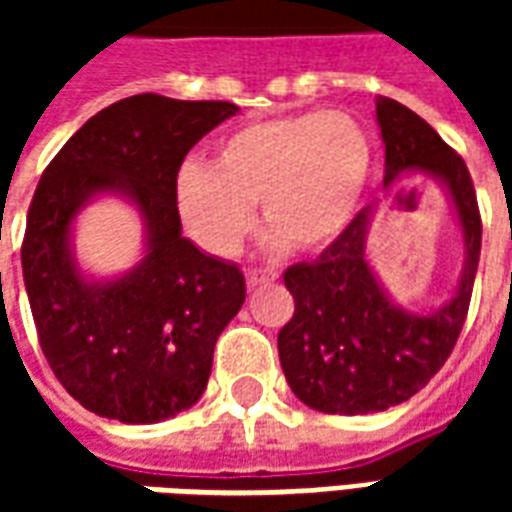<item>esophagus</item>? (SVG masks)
<instances>
[{
  "mask_svg": "<svg viewBox=\"0 0 512 512\" xmlns=\"http://www.w3.org/2000/svg\"><path fill=\"white\" fill-rule=\"evenodd\" d=\"M279 274L277 271H271V268H246V282L257 288V285H266V282H274Z\"/></svg>",
  "mask_w": 512,
  "mask_h": 512,
  "instance_id": "34e87169",
  "label": "esophagus"
}]
</instances>
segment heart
Listing matches in <instances>:
<instances>
[{"instance_id": "b5f03b06", "label": "heart", "mask_w": 512, "mask_h": 512, "mask_svg": "<svg viewBox=\"0 0 512 512\" xmlns=\"http://www.w3.org/2000/svg\"><path fill=\"white\" fill-rule=\"evenodd\" d=\"M373 172V142L345 112L257 120L216 142L213 167L180 164L175 208L186 233L211 255H235L255 224L268 244L301 252L329 246L359 211Z\"/></svg>"}]
</instances>
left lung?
<instances>
[{
  "label": "left lung",
  "mask_w": 512,
  "mask_h": 512,
  "mask_svg": "<svg viewBox=\"0 0 512 512\" xmlns=\"http://www.w3.org/2000/svg\"><path fill=\"white\" fill-rule=\"evenodd\" d=\"M386 145V180L425 172L452 194L466 241L458 293L433 315H408L386 299L365 263L370 208L356 213L318 260L293 263L285 288L293 318L279 329V362L301 403L323 414H373L419 392L447 362L472 301L483 219L463 158L411 109L392 98L376 104Z\"/></svg>",
  "instance_id": "8db88e82"
}]
</instances>
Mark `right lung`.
<instances>
[{"label":"right lung","mask_w":512,"mask_h":512,"mask_svg":"<svg viewBox=\"0 0 512 512\" xmlns=\"http://www.w3.org/2000/svg\"><path fill=\"white\" fill-rule=\"evenodd\" d=\"M235 112L230 101L131 95L90 117L40 175L21 241L29 307L57 381L98 417L150 425L205 392L213 345L241 310L246 279L180 235L175 175ZM112 188L146 216L148 255L120 283L87 286L67 230L90 193Z\"/></svg>","instance_id":"add662e5"}]
</instances>
